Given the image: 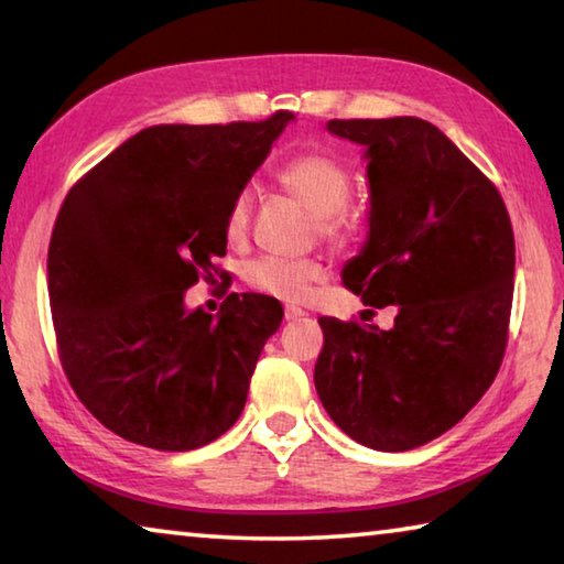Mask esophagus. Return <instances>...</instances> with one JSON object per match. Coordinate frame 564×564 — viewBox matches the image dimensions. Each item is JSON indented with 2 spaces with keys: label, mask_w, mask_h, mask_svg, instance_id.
<instances>
[{
  "label": "esophagus",
  "mask_w": 564,
  "mask_h": 564,
  "mask_svg": "<svg viewBox=\"0 0 564 564\" xmlns=\"http://www.w3.org/2000/svg\"><path fill=\"white\" fill-rule=\"evenodd\" d=\"M283 316H285V321H299V318L306 316V311L299 308V306H285Z\"/></svg>",
  "instance_id": "1"
}]
</instances>
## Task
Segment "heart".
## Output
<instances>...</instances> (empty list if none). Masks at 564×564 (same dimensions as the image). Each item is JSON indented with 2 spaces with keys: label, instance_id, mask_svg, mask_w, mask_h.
<instances>
[{
  "label": "heart",
  "instance_id": "b5f03b06",
  "mask_svg": "<svg viewBox=\"0 0 564 564\" xmlns=\"http://www.w3.org/2000/svg\"><path fill=\"white\" fill-rule=\"evenodd\" d=\"M279 183L291 198H296L311 216L318 218V234L328 240H341L351 230L348 203L354 193V177L341 160L326 150H303L291 155L275 170ZM253 193L240 191L226 213L228 240H240L248 234ZM324 265L311 258L285 261V258L263 256L250 261L243 279L250 289L281 301H303L316 283L324 281Z\"/></svg>",
  "mask_w": 564,
  "mask_h": 564
}]
</instances>
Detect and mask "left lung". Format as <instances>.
I'll use <instances>...</instances> for the list:
<instances>
[{"label": "left lung", "mask_w": 564, "mask_h": 564, "mask_svg": "<svg viewBox=\"0 0 564 564\" xmlns=\"http://www.w3.org/2000/svg\"><path fill=\"white\" fill-rule=\"evenodd\" d=\"M364 145L369 238L344 265L394 326L321 316L314 383L336 426L369 449L436 440L485 397L507 348L514 234L502 195L432 122L328 120Z\"/></svg>", "instance_id": "8db88e82"}]
</instances>
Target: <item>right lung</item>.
<instances>
[{
    "label": "right lung",
    "mask_w": 564,
    "mask_h": 564,
    "mask_svg": "<svg viewBox=\"0 0 564 564\" xmlns=\"http://www.w3.org/2000/svg\"><path fill=\"white\" fill-rule=\"evenodd\" d=\"M291 120L153 124L62 203L47 253L59 361L122 440L191 452L238 422L281 303L230 293L213 316L185 308V291L218 273L230 203Z\"/></svg>",
    "instance_id": "obj_1"
}]
</instances>
